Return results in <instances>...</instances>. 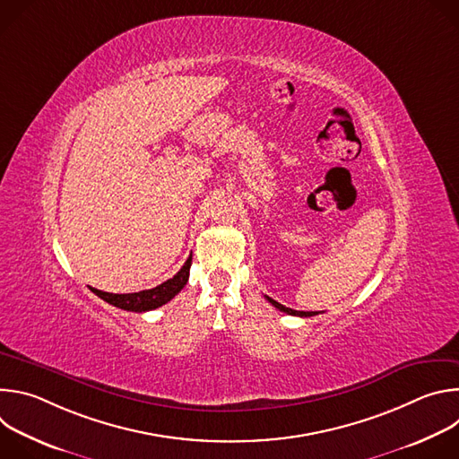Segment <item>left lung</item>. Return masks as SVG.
Segmentation results:
<instances>
[{"instance_id":"left-lung-1","label":"left lung","mask_w":459,"mask_h":459,"mask_svg":"<svg viewBox=\"0 0 459 459\" xmlns=\"http://www.w3.org/2000/svg\"><path fill=\"white\" fill-rule=\"evenodd\" d=\"M276 308H280L281 312H287V314H290V316H299V317H310V316H316L317 312H303V310H292V308H289V307H285V305H281V303H278V301H274L273 298H269V296H265Z\"/></svg>"}]
</instances>
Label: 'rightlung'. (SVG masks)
Segmentation results:
<instances>
[{"mask_svg": "<svg viewBox=\"0 0 459 459\" xmlns=\"http://www.w3.org/2000/svg\"><path fill=\"white\" fill-rule=\"evenodd\" d=\"M190 264H192V254L188 255L185 265L179 269V273L174 278H170V280L163 281L161 285L149 289V290H140V292H133V294H112V292H103V290H98L92 287H91V290L96 296H100L103 301L117 307V308L130 310V312H147V310H152V308H158V307L169 303L185 287V283L188 281Z\"/></svg>", "mask_w": 459, "mask_h": 459, "instance_id": "1", "label": "right lung"}]
</instances>
